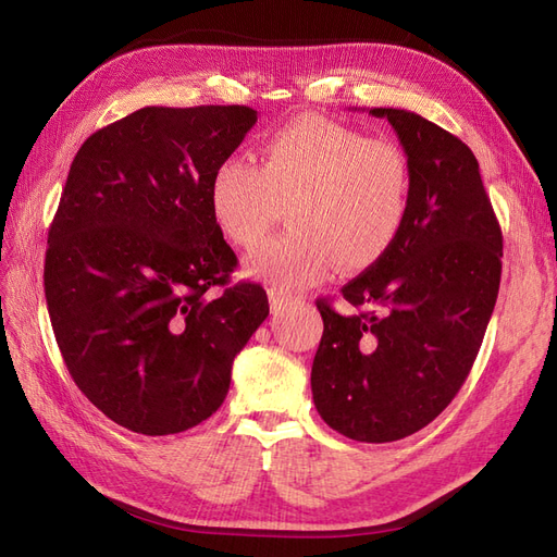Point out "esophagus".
I'll use <instances>...</instances> for the list:
<instances>
[{"label":"esophagus","instance_id":"34e87169","mask_svg":"<svg viewBox=\"0 0 557 557\" xmlns=\"http://www.w3.org/2000/svg\"><path fill=\"white\" fill-rule=\"evenodd\" d=\"M267 295H269V307H272L274 313H278L281 309L288 307V301H293V295H288L285 290L276 288V285H274V288H269Z\"/></svg>","mask_w":557,"mask_h":557}]
</instances>
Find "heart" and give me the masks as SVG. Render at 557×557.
<instances>
[{"label":"heart","mask_w":557,"mask_h":557,"mask_svg":"<svg viewBox=\"0 0 557 557\" xmlns=\"http://www.w3.org/2000/svg\"><path fill=\"white\" fill-rule=\"evenodd\" d=\"M260 166L230 158L218 166L209 201L218 227L252 248L288 207L293 230L262 244L246 274L299 290L330 267L356 272L393 246L409 209L404 150L323 115H301L260 146Z\"/></svg>","instance_id":"b5f03b06"}]
</instances>
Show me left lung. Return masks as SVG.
I'll list each match as a JSON object with an SVG mask.
<instances>
[{"mask_svg": "<svg viewBox=\"0 0 557 557\" xmlns=\"http://www.w3.org/2000/svg\"><path fill=\"white\" fill-rule=\"evenodd\" d=\"M387 117L411 190L393 246L342 288L358 313L318 299L313 404L348 440H404L440 416L476 360L497 301L502 230L469 146L407 109Z\"/></svg>", "mask_w": 557, "mask_h": 557, "instance_id": "8db88e82", "label": "left lung"}]
</instances>
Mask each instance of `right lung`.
I'll use <instances>...</instances> for the list:
<instances>
[{
  "label": "right lung",
  "mask_w": 557,
  "mask_h": 557,
  "mask_svg": "<svg viewBox=\"0 0 557 557\" xmlns=\"http://www.w3.org/2000/svg\"><path fill=\"white\" fill-rule=\"evenodd\" d=\"M258 123L250 107H144L97 129L48 230L44 288L66 369L113 423L185 432L225 401L232 362L269 315L237 283L209 188Z\"/></svg>",
  "instance_id": "right-lung-1"
}]
</instances>
